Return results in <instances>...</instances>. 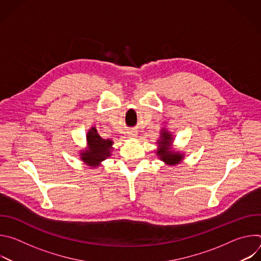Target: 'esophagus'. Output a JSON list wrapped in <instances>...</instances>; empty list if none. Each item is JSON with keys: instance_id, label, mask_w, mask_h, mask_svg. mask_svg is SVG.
<instances>
[{"instance_id": "obj_1", "label": "esophagus", "mask_w": 261, "mask_h": 261, "mask_svg": "<svg viewBox=\"0 0 261 261\" xmlns=\"http://www.w3.org/2000/svg\"><path fill=\"white\" fill-rule=\"evenodd\" d=\"M128 136H129L130 138H134V137H136V136H137V133H136V132H134V131L128 132Z\"/></svg>"}]
</instances>
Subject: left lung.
<instances>
[{
    "label": "left lung",
    "instance_id": "8db88e82",
    "mask_svg": "<svg viewBox=\"0 0 261 261\" xmlns=\"http://www.w3.org/2000/svg\"><path fill=\"white\" fill-rule=\"evenodd\" d=\"M173 140L174 137L171 132L166 128H162L160 132V138L157 140V151L156 155L158 158L163 161L166 165L174 166L182 162L185 158V153L173 150Z\"/></svg>",
    "mask_w": 261,
    "mask_h": 261
}]
</instances>
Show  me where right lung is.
Wrapping results in <instances>:
<instances>
[{"instance_id": "obj_1", "label": "right lung", "mask_w": 261, "mask_h": 261, "mask_svg": "<svg viewBox=\"0 0 261 261\" xmlns=\"http://www.w3.org/2000/svg\"><path fill=\"white\" fill-rule=\"evenodd\" d=\"M87 147L80 151L81 160L91 168H97L101 162L111 156L114 141L102 138L96 127H92L86 134Z\"/></svg>"}]
</instances>
